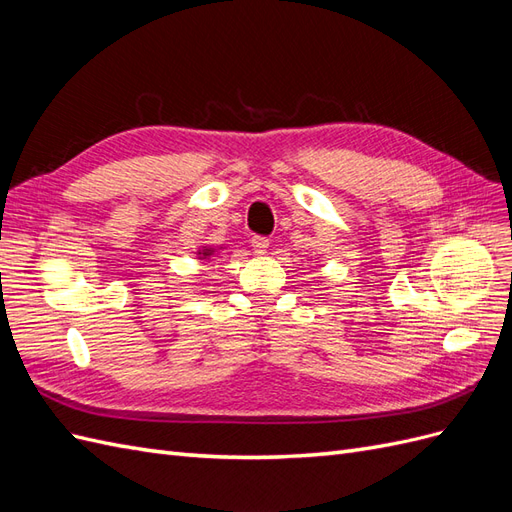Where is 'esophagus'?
Segmentation results:
<instances>
[{"mask_svg":"<svg viewBox=\"0 0 512 512\" xmlns=\"http://www.w3.org/2000/svg\"><path fill=\"white\" fill-rule=\"evenodd\" d=\"M252 247H254V254H258V256L267 254V250H269V239H267V237H254V239H252Z\"/></svg>","mask_w":512,"mask_h":512,"instance_id":"34e87169","label":"esophagus"}]
</instances>
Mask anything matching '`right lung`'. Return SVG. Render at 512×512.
<instances>
[{"instance_id":"1","label":"right lung","mask_w":512,"mask_h":512,"mask_svg":"<svg viewBox=\"0 0 512 512\" xmlns=\"http://www.w3.org/2000/svg\"><path fill=\"white\" fill-rule=\"evenodd\" d=\"M218 250H222V247H213V245H203L200 247V250L196 252V256H198V260H207V258H211L215 252Z\"/></svg>"}]
</instances>
